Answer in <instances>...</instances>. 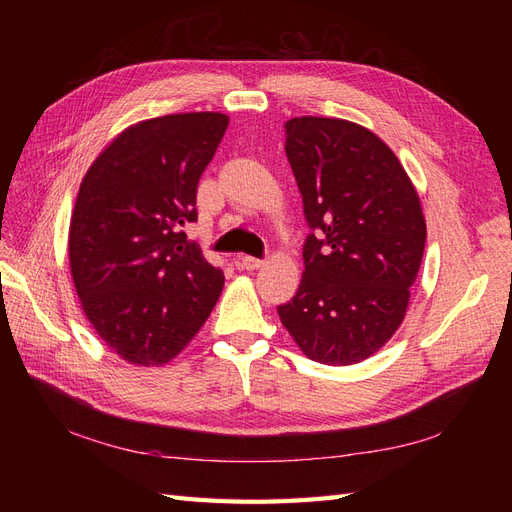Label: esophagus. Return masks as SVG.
I'll use <instances>...</instances> for the list:
<instances>
[{"label": "esophagus", "mask_w": 512, "mask_h": 512, "mask_svg": "<svg viewBox=\"0 0 512 512\" xmlns=\"http://www.w3.org/2000/svg\"><path fill=\"white\" fill-rule=\"evenodd\" d=\"M265 262H262L260 258H254V256H237V267L239 269H247V271H256L260 269Z\"/></svg>", "instance_id": "34e87169"}]
</instances>
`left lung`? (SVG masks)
Instances as JSON below:
<instances>
[{
    "label": "left lung",
    "instance_id": "obj_1",
    "mask_svg": "<svg viewBox=\"0 0 512 512\" xmlns=\"http://www.w3.org/2000/svg\"><path fill=\"white\" fill-rule=\"evenodd\" d=\"M286 156L314 232L299 290L277 314L307 359L361 363L406 318L427 239L421 198L391 147L359 123L294 117Z\"/></svg>",
    "mask_w": 512,
    "mask_h": 512
}]
</instances>
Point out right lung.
Wrapping results in <instances>:
<instances>
[{
    "label": "right lung",
    "mask_w": 512,
    "mask_h": 512,
    "mask_svg": "<svg viewBox=\"0 0 512 512\" xmlns=\"http://www.w3.org/2000/svg\"><path fill=\"white\" fill-rule=\"evenodd\" d=\"M228 128L222 113L145 119L89 166L68 232L70 273L102 342L123 361L162 367L188 346L224 288L183 226Z\"/></svg>",
    "instance_id": "right-lung-1"
}]
</instances>
